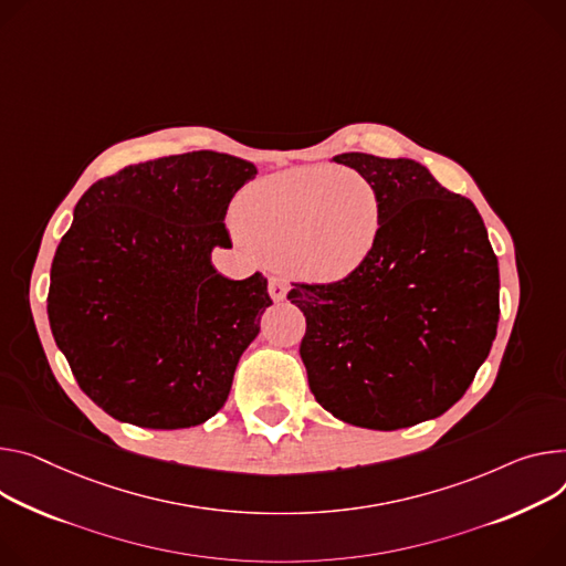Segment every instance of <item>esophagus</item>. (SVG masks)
I'll return each instance as SVG.
<instances>
[{
  "instance_id": "esophagus-1",
  "label": "esophagus",
  "mask_w": 566,
  "mask_h": 566,
  "mask_svg": "<svg viewBox=\"0 0 566 566\" xmlns=\"http://www.w3.org/2000/svg\"><path fill=\"white\" fill-rule=\"evenodd\" d=\"M286 291H289V286H286V282H284V280H280V277H271V282H269V293H271V297H273L275 302L284 300V297H286Z\"/></svg>"
}]
</instances>
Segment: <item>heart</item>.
Returning a JSON list of instances; mask_svg holds the SVG:
<instances>
[{"instance_id":"obj_1","label":"heart","mask_w":566,"mask_h":566,"mask_svg":"<svg viewBox=\"0 0 566 566\" xmlns=\"http://www.w3.org/2000/svg\"><path fill=\"white\" fill-rule=\"evenodd\" d=\"M234 217L266 260L329 282L349 275L375 248L381 200L358 174L297 167L248 185Z\"/></svg>"}]
</instances>
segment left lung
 Instances as JSON below:
<instances>
[{
    "label": "left lung",
    "mask_w": 566,
    "mask_h": 566,
    "mask_svg": "<svg viewBox=\"0 0 566 566\" xmlns=\"http://www.w3.org/2000/svg\"><path fill=\"white\" fill-rule=\"evenodd\" d=\"M334 163L381 200L375 248L334 282H291L316 401L347 424L395 431L442 416L496 336L499 266L474 202L422 165L368 153Z\"/></svg>",
    "instance_id": "8db88e82"
}]
</instances>
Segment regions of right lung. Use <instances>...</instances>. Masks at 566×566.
Wrapping results in <instances>:
<instances>
[{"label": "right lung", "mask_w": 566, "mask_h": 566, "mask_svg": "<svg viewBox=\"0 0 566 566\" xmlns=\"http://www.w3.org/2000/svg\"><path fill=\"white\" fill-rule=\"evenodd\" d=\"M256 169L193 150L119 169L76 202L46 314L81 390L115 420L187 429L226 403L243 349L273 304L266 277H223L232 196Z\"/></svg>", "instance_id": "obj_1"}]
</instances>
